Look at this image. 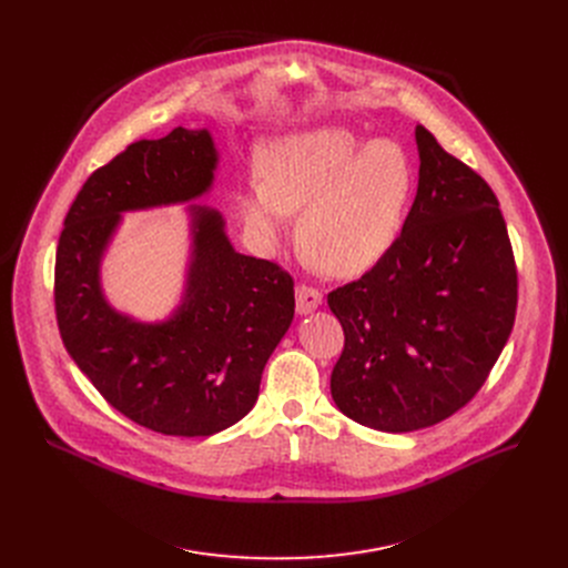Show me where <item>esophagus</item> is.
<instances>
[{"label":"esophagus","mask_w":568,"mask_h":568,"mask_svg":"<svg viewBox=\"0 0 568 568\" xmlns=\"http://www.w3.org/2000/svg\"><path fill=\"white\" fill-rule=\"evenodd\" d=\"M320 306H322V292L320 290H315L311 285L296 287V313L308 315Z\"/></svg>","instance_id":"obj_1"}]
</instances>
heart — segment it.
<instances>
[{"instance_id": "b5f03b06", "label": "heart", "mask_w": 568, "mask_h": 568, "mask_svg": "<svg viewBox=\"0 0 568 568\" xmlns=\"http://www.w3.org/2000/svg\"><path fill=\"white\" fill-rule=\"evenodd\" d=\"M416 189V170L396 140L366 142L343 129H313L268 142L260 176L239 212L255 242L276 248L300 216V246L320 272L349 278L392 251Z\"/></svg>"}]
</instances>
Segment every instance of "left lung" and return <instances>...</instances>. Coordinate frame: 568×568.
Here are the masks:
<instances>
[{"label": "left lung", "mask_w": 568, "mask_h": 568, "mask_svg": "<svg viewBox=\"0 0 568 568\" xmlns=\"http://www.w3.org/2000/svg\"><path fill=\"white\" fill-rule=\"evenodd\" d=\"M419 189L392 251L329 292L345 347L332 396L384 433L435 426L465 407L511 336L518 272L499 202L481 174L416 126Z\"/></svg>", "instance_id": "obj_1"}]
</instances>
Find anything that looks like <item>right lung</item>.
<instances>
[{
  "label": "right lung",
  "instance_id": "add662e5",
  "mask_svg": "<svg viewBox=\"0 0 568 568\" xmlns=\"http://www.w3.org/2000/svg\"><path fill=\"white\" fill-rule=\"evenodd\" d=\"M216 163L204 129L129 144L87 179L57 246L54 311L67 352L116 412L163 435L206 437L244 419L294 317L292 276L236 253L223 216L197 204L186 292L172 317L135 322L105 302L101 257L122 212L200 197Z\"/></svg>",
  "mask_w": 568,
  "mask_h": 568
}]
</instances>
